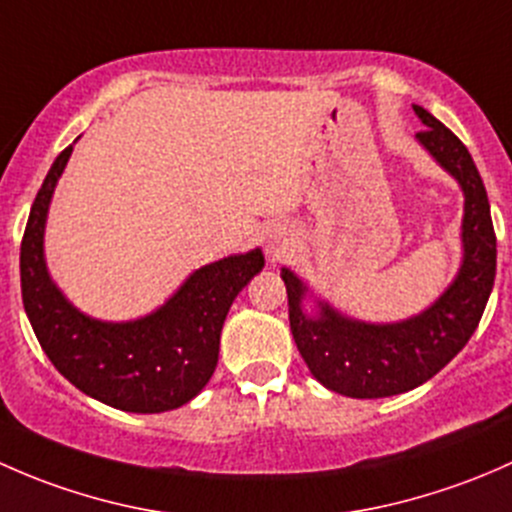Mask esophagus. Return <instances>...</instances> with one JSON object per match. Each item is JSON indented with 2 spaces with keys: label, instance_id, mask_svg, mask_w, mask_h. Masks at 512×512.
<instances>
[{
  "label": "esophagus",
  "instance_id": "obj_1",
  "mask_svg": "<svg viewBox=\"0 0 512 512\" xmlns=\"http://www.w3.org/2000/svg\"><path fill=\"white\" fill-rule=\"evenodd\" d=\"M286 246H288V241H286V236L281 234V231H276V234H271V236H268V241H266V251H268V254H271L273 258H278V256L286 254Z\"/></svg>",
  "mask_w": 512,
  "mask_h": 512
}]
</instances>
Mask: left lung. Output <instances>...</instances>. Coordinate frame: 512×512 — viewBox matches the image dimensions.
Listing matches in <instances>:
<instances>
[{"label": "left lung", "instance_id": "8db88e82", "mask_svg": "<svg viewBox=\"0 0 512 512\" xmlns=\"http://www.w3.org/2000/svg\"><path fill=\"white\" fill-rule=\"evenodd\" d=\"M424 130L421 145L449 170L466 194L463 207V263L456 281L429 310L392 325H370L342 318L318 303V318L300 310L305 286L283 268L291 333L313 377L337 394L352 399H379L419 387L466 347L486 310L495 278V231L486 187L461 140L414 105Z\"/></svg>", "mask_w": 512, "mask_h": 512}]
</instances>
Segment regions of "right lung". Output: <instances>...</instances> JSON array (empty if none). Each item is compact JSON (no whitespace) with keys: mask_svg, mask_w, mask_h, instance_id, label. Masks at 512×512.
Wrapping results in <instances>:
<instances>
[{"mask_svg":"<svg viewBox=\"0 0 512 512\" xmlns=\"http://www.w3.org/2000/svg\"><path fill=\"white\" fill-rule=\"evenodd\" d=\"M71 147L41 184L21 239V300L41 350L83 394L135 414L177 409L197 397L219 360V335L231 303L263 268L261 251L199 268L147 318L100 323L78 313L49 278L44 224Z\"/></svg>","mask_w":512,"mask_h":512,"instance_id":"obj_1","label":"right lung"}]
</instances>
